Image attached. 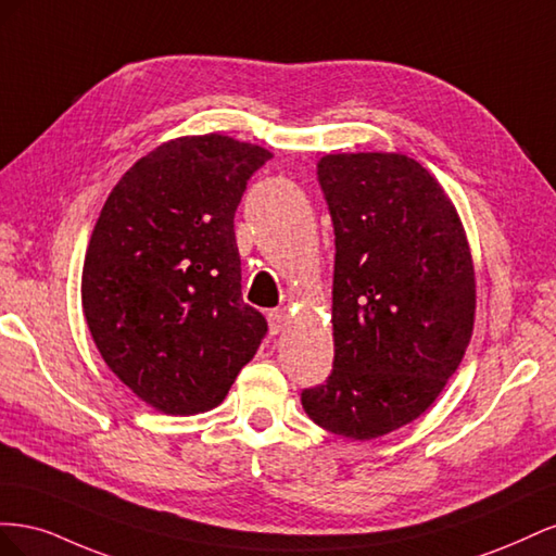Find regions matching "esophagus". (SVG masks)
<instances>
[{"mask_svg":"<svg viewBox=\"0 0 556 556\" xmlns=\"http://www.w3.org/2000/svg\"><path fill=\"white\" fill-rule=\"evenodd\" d=\"M285 325H288V311L278 308L268 313V329H271V333H280Z\"/></svg>","mask_w":556,"mask_h":556,"instance_id":"obj_1","label":"esophagus"}]
</instances>
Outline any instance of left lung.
Wrapping results in <instances>:
<instances>
[{
    "label": "left lung",
    "mask_w": 556,
    "mask_h": 556,
    "mask_svg": "<svg viewBox=\"0 0 556 556\" xmlns=\"http://www.w3.org/2000/svg\"><path fill=\"white\" fill-rule=\"evenodd\" d=\"M333 223V371L301 392L317 427L371 441L422 415L473 333L476 271L457 208L401 153L317 162Z\"/></svg>",
    "instance_id": "obj_1"
}]
</instances>
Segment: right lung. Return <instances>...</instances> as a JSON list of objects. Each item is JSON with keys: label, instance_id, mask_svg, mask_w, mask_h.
I'll list each match as a JSON object with an SVG mask.
<instances>
[{"label": "right lung", "instance_id": "obj_1", "mask_svg": "<svg viewBox=\"0 0 556 556\" xmlns=\"http://www.w3.org/2000/svg\"><path fill=\"white\" fill-rule=\"evenodd\" d=\"M271 157L223 134L166 141L117 180L99 213L83 313L106 366L155 410L220 406L264 339V315L241 296L233 213Z\"/></svg>", "mask_w": 556, "mask_h": 556}]
</instances>
